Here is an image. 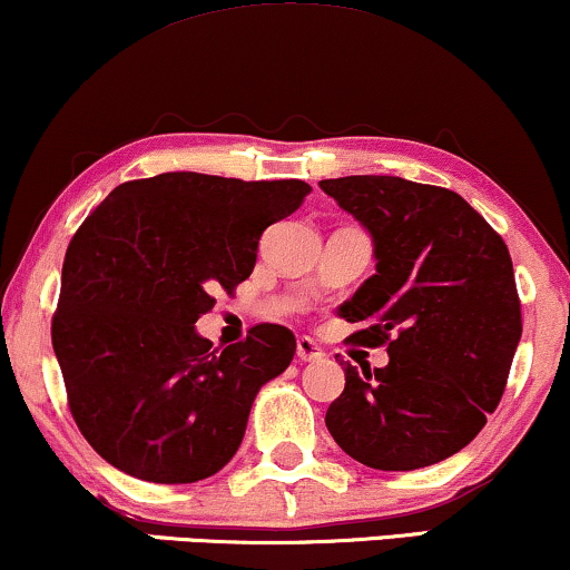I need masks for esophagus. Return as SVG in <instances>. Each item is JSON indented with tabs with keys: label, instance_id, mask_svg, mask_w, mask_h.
<instances>
[{
	"label": "esophagus",
	"instance_id": "1",
	"mask_svg": "<svg viewBox=\"0 0 570 570\" xmlns=\"http://www.w3.org/2000/svg\"><path fill=\"white\" fill-rule=\"evenodd\" d=\"M296 356H298V362H322L325 360V351H322L312 338L301 335V338L296 341Z\"/></svg>",
	"mask_w": 570,
	"mask_h": 570
}]
</instances>
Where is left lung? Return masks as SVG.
I'll list each match as a JSON object with an SVG mask.
<instances>
[{
  "label": "left lung",
  "mask_w": 570,
  "mask_h": 570,
  "mask_svg": "<svg viewBox=\"0 0 570 570\" xmlns=\"http://www.w3.org/2000/svg\"><path fill=\"white\" fill-rule=\"evenodd\" d=\"M372 237L375 274L341 306L385 367L343 364L325 414L343 452L375 470H417L465 449L500 404L521 341L508 245L452 189L402 177L322 179Z\"/></svg>",
  "instance_id": "8db88e82"
}]
</instances>
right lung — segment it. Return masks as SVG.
I'll list each match as a JSON object with an SVG mask.
<instances>
[{"label":"right lung","mask_w":570,"mask_h":570,"mask_svg":"<svg viewBox=\"0 0 570 570\" xmlns=\"http://www.w3.org/2000/svg\"><path fill=\"white\" fill-rule=\"evenodd\" d=\"M308 193L301 179L168 171L124 181L87 216L62 262L52 348L70 414L102 460L142 481L195 483L235 456L296 335L256 325L214 348L195 322L216 287L250 277L264 229Z\"/></svg>","instance_id":"1"}]
</instances>
